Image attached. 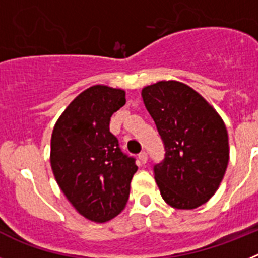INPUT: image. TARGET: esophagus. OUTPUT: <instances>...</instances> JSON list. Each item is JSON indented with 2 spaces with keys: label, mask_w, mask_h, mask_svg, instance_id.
<instances>
[{
  "label": "esophagus",
  "mask_w": 258,
  "mask_h": 258,
  "mask_svg": "<svg viewBox=\"0 0 258 258\" xmlns=\"http://www.w3.org/2000/svg\"><path fill=\"white\" fill-rule=\"evenodd\" d=\"M138 159H140L141 163H142V164L147 163V152L142 151L141 154H138Z\"/></svg>",
  "instance_id": "obj_1"
}]
</instances>
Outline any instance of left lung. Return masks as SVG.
Instances as JSON below:
<instances>
[{
	"mask_svg": "<svg viewBox=\"0 0 258 258\" xmlns=\"http://www.w3.org/2000/svg\"><path fill=\"white\" fill-rule=\"evenodd\" d=\"M142 98L165 150L154 165L161 197L173 208H198L217 191L229 163L222 118L199 93L178 81L146 86Z\"/></svg>",
	"mask_w": 258,
	"mask_h": 258,
	"instance_id": "8db88e82",
	"label": "left lung"
}]
</instances>
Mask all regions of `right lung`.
<instances>
[{
    "mask_svg": "<svg viewBox=\"0 0 258 258\" xmlns=\"http://www.w3.org/2000/svg\"><path fill=\"white\" fill-rule=\"evenodd\" d=\"M125 102L121 89L92 86L71 102L52 131L50 163L56 183L94 222L109 221L125 208L138 169L109 132L111 116Z\"/></svg>",
    "mask_w": 258,
    "mask_h": 258,
    "instance_id": "1",
    "label": "right lung"
}]
</instances>
